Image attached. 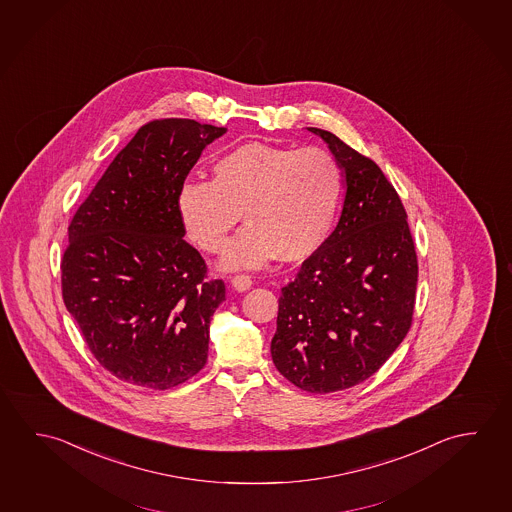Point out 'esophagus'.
<instances>
[{
    "label": "esophagus",
    "instance_id": "obj_1",
    "mask_svg": "<svg viewBox=\"0 0 512 512\" xmlns=\"http://www.w3.org/2000/svg\"><path fill=\"white\" fill-rule=\"evenodd\" d=\"M231 283H233L234 288L238 290V292H245V290H249L252 286L251 276H247V274H238V276H234L231 279Z\"/></svg>",
    "mask_w": 512,
    "mask_h": 512
}]
</instances>
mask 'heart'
I'll return each mask as SVG.
<instances>
[{
  "instance_id": "heart-1",
  "label": "heart",
  "mask_w": 512,
  "mask_h": 512,
  "mask_svg": "<svg viewBox=\"0 0 512 512\" xmlns=\"http://www.w3.org/2000/svg\"><path fill=\"white\" fill-rule=\"evenodd\" d=\"M344 195V172L324 148L245 143L218 157L213 179L179 191V213L191 240L209 254L224 251L236 224L247 227L227 249V269L260 267L278 254L299 261L328 242Z\"/></svg>"
}]
</instances>
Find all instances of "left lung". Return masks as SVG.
<instances>
[{
  "instance_id": "8db88e82",
  "label": "left lung",
  "mask_w": 512,
  "mask_h": 512,
  "mask_svg": "<svg viewBox=\"0 0 512 512\" xmlns=\"http://www.w3.org/2000/svg\"><path fill=\"white\" fill-rule=\"evenodd\" d=\"M321 136L346 172L335 231L281 288L272 362L312 394L365 382L412 326L417 254L398 191L373 159L328 130Z\"/></svg>"
}]
</instances>
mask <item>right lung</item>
I'll return each instance as SVG.
<instances>
[{
    "label": "right lung",
    "mask_w": 512,
    "mask_h": 512,
    "mask_svg": "<svg viewBox=\"0 0 512 512\" xmlns=\"http://www.w3.org/2000/svg\"><path fill=\"white\" fill-rule=\"evenodd\" d=\"M226 127L161 118L139 127L68 227L62 299L96 362L118 380L166 390L208 360L222 279L182 236L179 191Z\"/></svg>",
    "instance_id": "1"
}]
</instances>
